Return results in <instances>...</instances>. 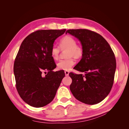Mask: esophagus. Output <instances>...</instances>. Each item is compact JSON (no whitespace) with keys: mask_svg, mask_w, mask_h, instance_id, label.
Returning a JSON list of instances; mask_svg holds the SVG:
<instances>
[{"mask_svg":"<svg viewBox=\"0 0 129 129\" xmlns=\"http://www.w3.org/2000/svg\"><path fill=\"white\" fill-rule=\"evenodd\" d=\"M64 73L66 76H68L69 75V72L68 71H64Z\"/></svg>","mask_w":129,"mask_h":129,"instance_id":"34e87169","label":"esophagus"}]
</instances>
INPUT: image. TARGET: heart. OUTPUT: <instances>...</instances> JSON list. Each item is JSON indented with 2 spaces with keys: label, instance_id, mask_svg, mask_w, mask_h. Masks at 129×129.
Listing matches in <instances>:
<instances>
[{
  "label": "heart",
  "instance_id": "b5f03b06",
  "mask_svg": "<svg viewBox=\"0 0 129 129\" xmlns=\"http://www.w3.org/2000/svg\"><path fill=\"white\" fill-rule=\"evenodd\" d=\"M66 52V59L61 60L57 62V67L60 70L69 71L75 64L73 58L79 59L83 56L84 50L82 46L77 44V41L72 36H67L62 38L60 41L59 47L54 45L51 48L50 53L54 60H56L59 57L61 50Z\"/></svg>",
  "mask_w": 129,
  "mask_h": 129
}]
</instances>
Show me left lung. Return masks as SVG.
Listing matches in <instances>:
<instances>
[{
	"label": "left lung",
	"instance_id": "left-lung-1",
	"mask_svg": "<svg viewBox=\"0 0 129 129\" xmlns=\"http://www.w3.org/2000/svg\"><path fill=\"white\" fill-rule=\"evenodd\" d=\"M81 41L84 54L74 69L85 74L73 72L70 90L75 98L87 104L102 101L110 92L114 81L116 61L114 52L100 34L87 29H68Z\"/></svg>",
	"mask_w": 129,
	"mask_h": 129
}]
</instances>
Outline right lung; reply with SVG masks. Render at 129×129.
<instances>
[{"label":"right lung","instance_id":"1","mask_svg":"<svg viewBox=\"0 0 129 129\" xmlns=\"http://www.w3.org/2000/svg\"><path fill=\"white\" fill-rule=\"evenodd\" d=\"M66 30H36L21 43L13 71L19 95L30 106L40 108L51 102L65 76L63 71H53L56 66L50 50Z\"/></svg>","mask_w":129,"mask_h":129}]
</instances>
